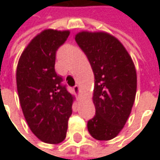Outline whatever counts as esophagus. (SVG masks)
I'll list each match as a JSON object with an SVG mask.
<instances>
[{
    "instance_id": "obj_1",
    "label": "esophagus",
    "mask_w": 160,
    "mask_h": 160,
    "mask_svg": "<svg viewBox=\"0 0 160 160\" xmlns=\"http://www.w3.org/2000/svg\"><path fill=\"white\" fill-rule=\"evenodd\" d=\"M73 90H74V92H75L76 93H79V92H80V86H79V85H75V86L73 87Z\"/></svg>"
}]
</instances>
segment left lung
Masks as SVG:
<instances>
[{
	"label": "left lung",
	"instance_id": "8db88e82",
	"mask_svg": "<svg viewBox=\"0 0 160 160\" xmlns=\"http://www.w3.org/2000/svg\"><path fill=\"white\" fill-rule=\"evenodd\" d=\"M93 74L95 115L87 122L96 140L115 138L125 125L134 103L136 70L124 46L105 32H80L75 38Z\"/></svg>",
	"mask_w": 160,
	"mask_h": 160
}]
</instances>
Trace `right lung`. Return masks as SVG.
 Segmentation results:
<instances>
[{
  "label": "right lung",
  "instance_id": "add662e5",
  "mask_svg": "<svg viewBox=\"0 0 160 160\" xmlns=\"http://www.w3.org/2000/svg\"><path fill=\"white\" fill-rule=\"evenodd\" d=\"M69 31L47 29L22 52L16 68V86L24 117L31 132L47 144L61 143L72 114L73 96L54 69L56 52Z\"/></svg>",
  "mask_w": 160,
  "mask_h": 160
}]
</instances>
